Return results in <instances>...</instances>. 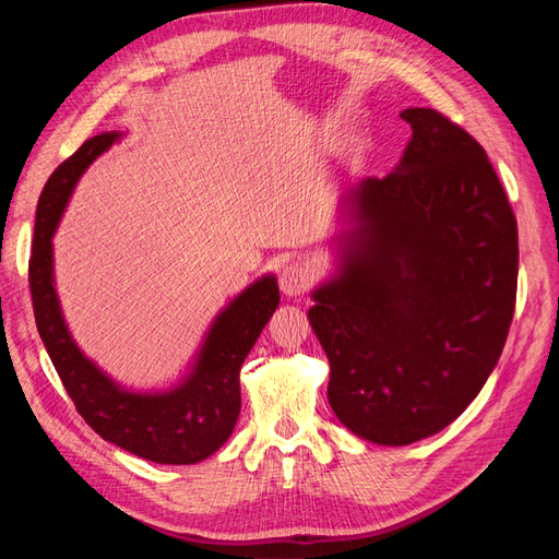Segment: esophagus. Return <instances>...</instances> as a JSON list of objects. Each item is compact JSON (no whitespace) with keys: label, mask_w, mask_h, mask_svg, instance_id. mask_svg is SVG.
<instances>
[{"label":"esophagus","mask_w":559,"mask_h":559,"mask_svg":"<svg viewBox=\"0 0 559 559\" xmlns=\"http://www.w3.org/2000/svg\"><path fill=\"white\" fill-rule=\"evenodd\" d=\"M312 286V273L300 263L286 265L280 273V289L284 296H302Z\"/></svg>","instance_id":"34e87169"}]
</instances>
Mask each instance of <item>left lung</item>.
Returning <instances> with one entry per match:
<instances>
[{"label": "left lung", "instance_id": "1", "mask_svg": "<svg viewBox=\"0 0 559 559\" xmlns=\"http://www.w3.org/2000/svg\"><path fill=\"white\" fill-rule=\"evenodd\" d=\"M401 118L413 128L401 163L337 200L335 270L308 312L335 417L378 445L421 441L466 411L518 292V224L485 148L433 109Z\"/></svg>", "mask_w": 559, "mask_h": 559}]
</instances>
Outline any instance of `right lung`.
<instances>
[{
    "instance_id": "add662e5",
    "label": "right lung",
    "mask_w": 559,
    "mask_h": 559,
    "mask_svg": "<svg viewBox=\"0 0 559 559\" xmlns=\"http://www.w3.org/2000/svg\"><path fill=\"white\" fill-rule=\"evenodd\" d=\"M123 132L81 144L46 181L35 222L29 292L37 329L76 411L105 441L156 464H198L222 448L240 415V368L280 302L275 275H263L218 312L181 380L156 392L118 384L81 352L60 308L53 235L74 186Z\"/></svg>"
}]
</instances>
